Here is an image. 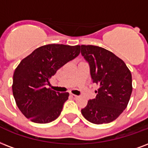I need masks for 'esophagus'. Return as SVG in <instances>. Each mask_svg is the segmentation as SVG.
Instances as JSON below:
<instances>
[{"mask_svg": "<svg viewBox=\"0 0 148 148\" xmlns=\"http://www.w3.org/2000/svg\"><path fill=\"white\" fill-rule=\"evenodd\" d=\"M71 96L73 99H77V98L78 97L77 95H74V94H71Z\"/></svg>", "mask_w": 148, "mask_h": 148, "instance_id": "34e87169", "label": "esophagus"}]
</instances>
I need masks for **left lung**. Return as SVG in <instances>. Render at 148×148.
Listing matches in <instances>:
<instances>
[{"mask_svg": "<svg viewBox=\"0 0 148 148\" xmlns=\"http://www.w3.org/2000/svg\"><path fill=\"white\" fill-rule=\"evenodd\" d=\"M80 48L92 82L99 85L95 99L88 101L82 113L92 123H109L127 108L133 90L131 73L120 58L104 48L92 45Z\"/></svg>", "mask_w": 148, "mask_h": 148, "instance_id": "8db88e82", "label": "left lung"}]
</instances>
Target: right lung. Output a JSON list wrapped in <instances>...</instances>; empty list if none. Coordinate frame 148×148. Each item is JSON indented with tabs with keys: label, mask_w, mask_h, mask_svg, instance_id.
Segmentation results:
<instances>
[{
	"label": "right lung",
	"mask_w": 148,
	"mask_h": 148,
	"mask_svg": "<svg viewBox=\"0 0 148 148\" xmlns=\"http://www.w3.org/2000/svg\"><path fill=\"white\" fill-rule=\"evenodd\" d=\"M80 53V46L49 44L35 49L20 62L13 75L12 92L16 104L27 119L48 123L60 115L68 92L47 88L49 78Z\"/></svg>",
	"instance_id": "1"
}]
</instances>
